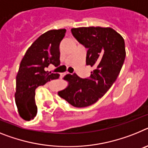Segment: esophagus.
I'll return each mask as SVG.
<instances>
[{
    "instance_id": "esophagus-1",
    "label": "esophagus",
    "mask_w": 148,
    "mask_h": 148,
    "mask_svg": "<svg viewBox=\"0 0 148 148\" xmlns=\"http://www.w3.org/2000/svg\"><path fill=\"white\" fill-rule=\"evenodd\" d=\"M69 74V73H66V74H63V76H64V75H65V74Z\"/></svg>"
}]
</instances>
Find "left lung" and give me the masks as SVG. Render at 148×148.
Here are the masks:
<instances>
[{
  "label": "left lung",
  "instance_id": "obj_1",
  "mask_svg": "<svg viewBox=\"0 0 148 148\" xmlns=\"http://www.w3.org/2000/svg\"><path fill=\"white\" fill-rule=\"evenodd\" d=\"M74 38L86 47V65L93 67L88 78L67 74L69 82L60 97L74 107H86L102 97L116 80L126 56L123 37L111 27L72 28Z\"/></svg>",
  "mask_w": 148,
  "mask_h": 148
}]
</instances>
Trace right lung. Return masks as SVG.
<instances>
[{"label":"right lung","mask_w":148,"mask_h":148,"mask_svg":"<svg viewBox=\"0 0 148 148\" xmlns=\"http://www.w3.org/2000/svg\"><path fill=\"white\" fill-rule=\"evenodd\" d=\"M65 32V29H60L43 33L28 48L21 62L15 98L19 115L24 120H32L37 114L36 88L60 77L59 74L49 72L47 68L60 65V44Z\"/></svg>","instance_id":"right-lung-1"}]
</instances>
